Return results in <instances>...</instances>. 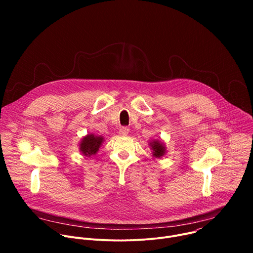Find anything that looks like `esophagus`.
<instances>
[{
  "label": "esophagus",
  "mask_w": 253,
  "mask_h": 253,
  "mask_svg": "<svg viewBox=\"0 0 253 253\" xmlns=\"http://www.w3.org/2000/svg\"><path fill=\"white\" fill-rule=\"evenodd\" d=\"M129 131H130V129H129L128 127L123 126V127H121V128H120V130H119V134H120V135H122V136H126V135H128Z\"/></svg>",
  "instance_id": "34e87169"
}]
</instances>
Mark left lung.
Returning <instances> with one entry per match:
<instances>
[{
	"mask_svg": "<svg viewBox=\"0 0 253 253\" xmlns=\"http://www.w3.org/2000/svg\"><path fill=\"white\" fill-rule=\"evenodd\" d=\"M150 144H151L152 151H153V156L160 158L161 156L164 155L165 147L163 146V144L161 143V141H154Z\"/></svg>",
	"mask_w": 253,
	"mask_h": 253,
	"instance_id": "1",
	"label": "left lung"
}]
</instances>
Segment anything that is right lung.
<instances>
[{"label":"right lung","instance_id":"obj_1","mask_svg":"<svg viewBox=\"0 0 253 253\" xmlns=\"http://www.w3.org/2000/svg\"><path fill=\"white\" fill-rule=\"evenodd\" d=\"M102 142L103 138L101 136H95L93 134L87 135L85 138H83L80 144V150L85 156L96 154Z\"/></svg>","mask_w":253,"mask_h":253}]
</instances>
